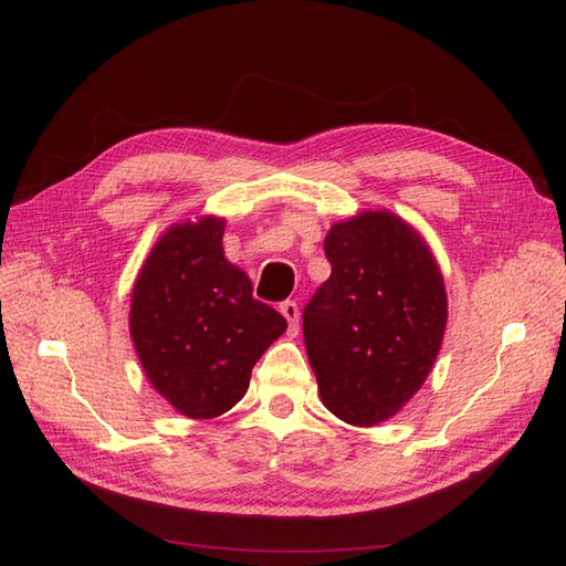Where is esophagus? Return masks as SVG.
<instances>
[{"instance_id":"34e87169","label":"esophagus","mask_w":566,"mask_h":566,"mask_svg":"<svg viewBox=\"0 0 566 566\" xmlns=\"http://www.w3.org/2000/svg\"><path fill=\"white\" fill-rule=\"evenodd\" d=\"M280 310H282V315H284L286 322H289V329L296 334V332H298V322H301V313H298L296 301H284V303L280 305Z\"/></svg>"}]
</instances>
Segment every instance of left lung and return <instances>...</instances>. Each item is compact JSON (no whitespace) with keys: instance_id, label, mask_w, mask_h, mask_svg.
I'll return each mask as SVG.
<instances>
[{"instance_id":"8db88e82","label":"left lung","mask_w":566,"mask_h":566,"mask_svg":"<svg viewBox=\"0 0 566 566\" xmlns=\"http://www.w3.org/2000/svg\"><path fill=\"white\" fill-rule=\"evenodd\" d=\"M332 275L303 310V338L324 407L369 428L421 390L447 326L430 247L390 211H361L324 240Z\"/></svg>"}]
</instances>
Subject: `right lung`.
<instances>
[{"label":"right lung","instance_id":"obj_1","mask_svg":"<svg viewBox=\"0 0 566 566\" xmlns=\"http://www.w3.org/2000/svg\"><path fill=\"white\" fill-rule=\"evenodd\" d=\"M226 221L176 223L145 259L129 326L153 388L188 418H216L244 397L253 364L286 319L253 298L247 272L223 256Z\"/></svg>","mask_w":566,"mask_h":566}]
</instances>
